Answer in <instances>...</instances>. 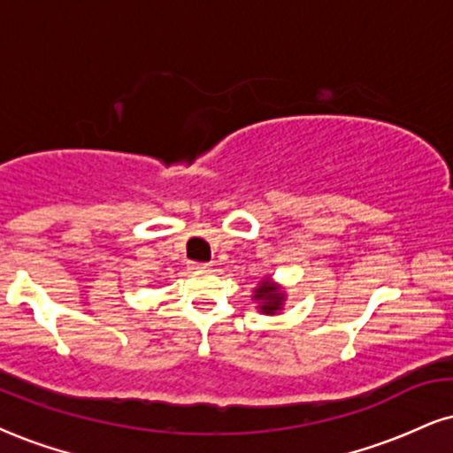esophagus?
Segmentation results:
<instances>
[{"label": "esophagus", "mask_w": 453, "mask_h": 453, "mask_svg": "<svg viewBox=\"0 0 453 453\" xmlns=\"http://www.w3.org/2000/svg\"><path fill=\"white\" fill-rule=\"evenodd\" d=\"M211 264H203V261H192L189 264V270H209Z\"/></svg>", "instance_id": "34e87169"}]
</instances>
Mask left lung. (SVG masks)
Returning a JSON list of instances; mask_svg holds the SVG:
<instances>
[{
	"mask_svg": "<svg viewBox=\"0 0 453 453\" xmlns=\"http://www.w3.org/2000/svg\"><path fill=\"white\" fill-rule=\"evenodd\" d=\"M255 302L259 303V310L264 314H276L282 310V302H285V293L280 291V287L270 279H264L259 282V287L255 288Z\"/></svg>",
	"mask_w": 453,
	"mask_h": 453,
	"instance_id": "8db88e82",
	"label": "left lung"
}]
</instances>
